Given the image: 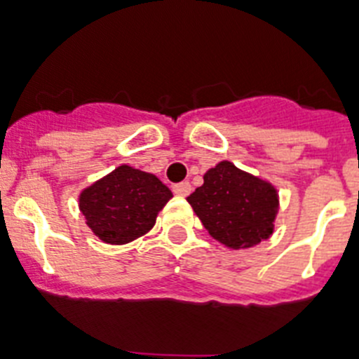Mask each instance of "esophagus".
Segmentation results:
<instances>
[{"instance_id": "esophagus-1", "label": "esophagus", "mask_w": 359, "mask_h": 359, "mask_svg": "<svg viewBox=\"0 0 359 359\" xmlns=\"http://www.w3.org/2000/svg\"><path fill=\"white\" fill-rule=\"evenodd\" d=\"M173 191L177 195H180V197H188L191 194V184L189 182H179V184L173 186Z\"/></svg>"}]
</instances>
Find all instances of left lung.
Listing matches in <instances>:
<instances>
[{
    "label": "left lung",
    "mask_w": 359,
    "mask_h": 359,
    "mask_svg": "<svg viewBox=\"0 0 359 359\" xmlns=\"http://www.w3.org/2000/svg\"><path fill=\"white\" fill-rule=\"evenodd\" d=\"M208 233L230 248H248L273 231L277 191L272 184L219 162L204 175V184L188 197Z\"/></svg>",
    "instance_id": "obj_1"
}]
</instances>
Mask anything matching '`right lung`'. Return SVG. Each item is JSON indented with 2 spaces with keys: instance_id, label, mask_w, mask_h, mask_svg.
I'll return each mask as SVG.
<instances>
[{
  "instance_id": "add662e5",
  "label": "right lung",
  "mask_w": 359,
  "mask_h": 359,
  "mask_svg": "<svg viewBox=\"0 0 359 359\" xmlns=\"http://www.w3.org/2000/svg\"><path fill=\"white\" fill-rule=\"evenodd\" d=\"M173 197L155 175L118 165L80 195L87 226L109 245H126L149 231L156 213Z\"/></svg>"
}]
</instances>
